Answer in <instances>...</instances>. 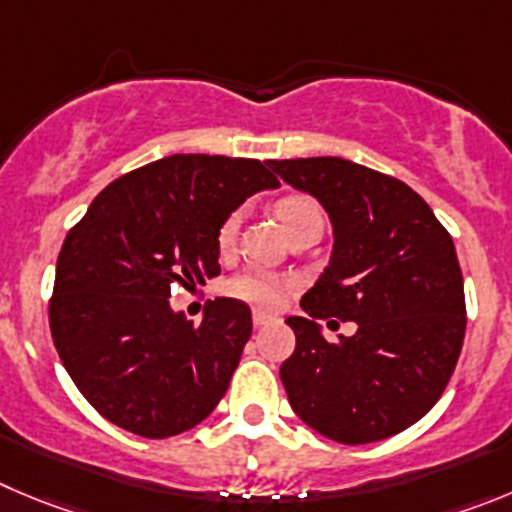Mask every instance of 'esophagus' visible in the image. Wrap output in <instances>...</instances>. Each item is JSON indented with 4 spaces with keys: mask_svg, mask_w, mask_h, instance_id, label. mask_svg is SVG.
I'll list each match as a JSON object with an SVG mask.
<instances>
[{
    "mask_svg": "<svg viewBox=\"0 0 512 512\" xmlns=\"http://www.w3.org/2000/svg\"><path fill=\"white\" fill-rule=\"evenodd\" d=\"M267 321H272L270 313H265V310H252V323L255 326H265Z\"/></svg>",
    "mask_w": 512,
    "mask_h": 512,
    "instance_id": "1",
    "label": "esophagus"
}]
</instances>
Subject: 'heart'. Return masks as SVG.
Segmentation results:
<instances>
[{"mask_svg": "<svg viewBox=\"0 0 512 512\" xmlns=\"http://www.w3.org/2000/svg\"><path fill=\"white\" fill-rule=\"evenodd\" d=\"M275 212H278V219L283 222L285 232H290V229L298 227V224L310 222V219H323L321 204L315 202L313 197H308V194H285V197L278 199V204H275ZM237 234H240V212L234 209V212H229L227 217L219 222V250H232L234 242H237ZM293 285V280L285 278V275H275V272L252 267V270L234 275V278L224 285V290H227V295H232V298L245 300V303L257 305V308H278V305L283 303L285 295L293 290Z\"/></svg>", "mask_w": 512, "mask_h": 512, "instance_id": "b5f03b06", "label": "heart"}]
</instances>
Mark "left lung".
Returning a JSON list of instances; mask_svg holds the SVG:
<instances>
[{"instance_id": "8db88e82", "label": "left lung", "mask_w": 512, "mask_h": 512, "mask_svg": "<svg viewBox=\"0 0 512 512\" xmlns=\"http://www.w3.org/2000/svg\"><path fill=\"white\" fill-rule=\"evenodd\" d=\"M333 222V257L288 318L295 351L280 366L293 412L341 444L404 432L437 404L465 341V285L450 232L412 186L336 159L270 161ZM353 320L341 344L315 320ZM333 323V321H331Z\"/></svg>"}]
</instances>
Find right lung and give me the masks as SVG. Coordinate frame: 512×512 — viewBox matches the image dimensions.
I'll use <instances>...</instances> for the list:
<instances>
[{
	"mask_svg": "<svg viewBox=\"0 0 512 512\" xmlns=\"http://www.w3.org/2000/svg\"><path fill=\"white\" fill-rule=\"evenodd\" d=\"M275 186L267 161L174 154L111 181L70 229L50 331L100 417L166 439L214 412L252 336V313L217 298L191 323L171 310V290L217 278L219 222Z\"/></svg>",
	"mask_w": 512,
	"mask_h": 512,
	"instance_id": "right-lung-1",
	"label": "right lung"
}]
</instances>
